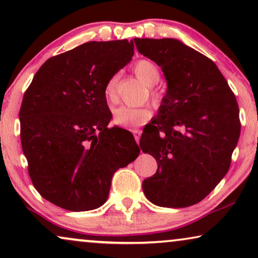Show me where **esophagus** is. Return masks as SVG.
I'll use <instances>...</instances> for the list:
<instances>
[{"instance_id": "1", "label": "esophagus", "mask_w": 258, "mask_h": 258, "mask_svg": "<svg viewBox=\"0 0 258 258\" xmlns=\"http://www.w3.org/2000/svg\"><path fill=\"white\" fill-rule=\"evenodd\" d=\"M140 136H141L140 132H134V137H135V141H136L137 144L140 143Z\"/></svg>"}]
</instances>
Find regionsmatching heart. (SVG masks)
Instances as JSON below:
<instances>
[{"mask_svg":"<svg viewBox=\"0 0 258 258\" xmlns=\"http://www.w3.org/2000/svg\"><path fill=\"white\" fill-rule=\"evenodd\" d=\"M134 72H135L136 76L142 81L143 83H146L147 86L153 87L160 81L161 74L160 70L155 64L154 62L149 61V59H139L134 66ZM118 83V75L115 74L109 77L104 86V97L108 102H114L116 98V87ZM153 100L155 102L160 101V95L156 91H153L151 94ZM153 116V111L150 108L148 107H139V108H133V107H118L114 110L112 114V122L115 125L121 126L124 129H137L140 126L149 121Z\"/></svg>","mask_w":258,"mask_h":258,"instance_id":"heart-1","label":"heart"}]
</instances>
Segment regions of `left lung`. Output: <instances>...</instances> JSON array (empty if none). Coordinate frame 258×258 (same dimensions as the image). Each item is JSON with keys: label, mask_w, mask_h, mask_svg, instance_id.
Listing matches in <instances>:
<instances>
[{"label": "left lung", "mask_w": 258, "mask_h": 258, "mask_svg": "<svg viewBox=\"0 0 258 258\" xmlns=\"http://www.w3.org/2000/svg\"><path fill=\"white\" fill-rule=\"evenodd\" d=\"M161 67L167 94L140 140L157 171L142 183L151 203L185 208L213 191L229 170L241 133L238 104L217 66L174 38H134Z\"/></svg>", "instance_id": "1"}]
</instances>
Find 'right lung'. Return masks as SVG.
I'll use <instances>...</instances> for the list:
<instances>
[{
	"label": "right lung",
	"mask_w": 258,
	"mask_h": 258,
	"mask_svg": "<svg viewBox=\"0 0 258 258\" xmlns=\"http://www.w3.org/2000/svg\"><path fill=\"white\" fill-rule=\"evenodd\" d=\"M128 40L88 42L47 59L20 109L21 143L35 189L69 211L104 204L111 178L139 156L135 139L109 129L104 86L129 63Z\"/></svg>",
	"instance_id": "right-lung-1"
}]
</instances>
